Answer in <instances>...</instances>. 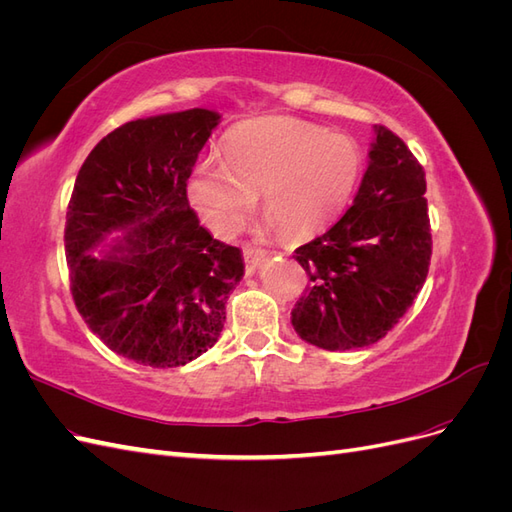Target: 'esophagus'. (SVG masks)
I'll return each mask as SVG.
<instances>
[{
	"label": "esophagus",
	"instance_id": "34e87169",
	"mask_svg": "<svg viewBox=\"0 0 512 512\" xmlns=\"http://www.w3.org/2000/svg\"><path fill=\"white\" fill-rule=\"evenodd\" d=\"M243 258H245V271H247V275H252L256 271V267L260 265V262L267 258V252L260 250V247H254V245H243Z\"/></svg>",
	"mask_w": 512,
	"mask_h": 512
}]
</instances>
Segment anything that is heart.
<instances>
[{"label":"heart","mask_w":512,"mask_h":512,"mask_svg":"<svg viewBox=\"0 0 512 512\" xmlns=\"http://www.w3.org/2000/svg\"><path fill=\"white\" fill-rule=\"evenodd\" d=\"M363 170L350 136L312 123L265 117L247 121L224 141V160L203 158L190 179V198L203 220L232 237L256 207L290 237L329 226L346 209Z\"/></svg>","instance_id":"heart-1"}]
</instances>
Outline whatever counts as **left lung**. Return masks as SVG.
<instances>
[{
	"instance_id": "1",
	"label": "left lung",
	"mask_w": 512,
	"mask_h": 512,
	"mask_svg": "<svg viewBox=\"0 0 512 512\" xmlns=\"http://www.w3.org/2000/svg\"><path fill=\"white\" fill-rule=\"evenodd\" d=\"M374 132L352 207L294 250L309 286L290 320L322 350L376 344L408 312L429 271L425 170L397 134L384 126Z\"/></svg>"
}]
</instances>
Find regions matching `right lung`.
Here are the masks:
<instances>
[{"mask_svg":"<svg viewBox=\"0 0 512 512\" xmlns=\"http://www.w3.org/2000/svg\"><path fill=\"white\" fill-rule=\"evenodd\" d=\"M218 123L207 108L128 121L76 175L64 235L72 299L94 335L134 363L166 369L207 352L243 277L239 247L213 239L188 203ZM113 231L122 235L91 255Z\"/></svg>","mask_w":512,"mask_h":512,"instance_id":"1","label":"right lung"}]
</instances>
